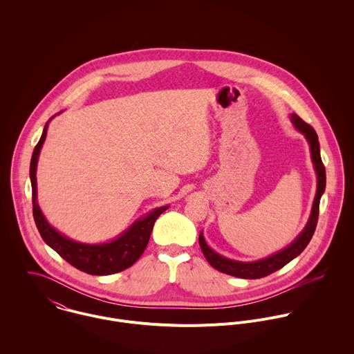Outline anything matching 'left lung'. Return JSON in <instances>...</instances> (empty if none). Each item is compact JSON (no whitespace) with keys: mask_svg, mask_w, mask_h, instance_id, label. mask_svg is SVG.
<instances>
[{"mask_svg":"<svg viewBox=\"0 0 354 354\" xmlns=\"http://www.w3.org/2000/svg\"><path fill=\"white\" fill-rule=\"evenodd\" d=\"M290 121L293 122L295 128L300 133H303L304 138L306 139V142L309 145L310 158H312L313 169L316 173V178H317L316 195L313 199L308 222H306L303 232L286 248H283L279 252L272 253L268 257L254 260V261H239V260L227 259V257L215 252L214 250H211L207 245L203 232H201L199 244H201L203 254L205 256L207 261L214 268H216L218 271H221L223 274L233 275L237 278H244V279H257V278L267 277V275L275 272L277 270L282 268L283 266H286L289 261H292L295 257H297L300 253L303 252L315 233L317 216H319V203H320V198L326 189V169H324V165L320 158V146H319V140H317V135H316L315 129L310 125H308L306 122H304L303 120L295 113L290 114Z\"/></svg>","mask_w":354,"mask_h":354,"instance_id":"1","label":"left lung"}]
</instances>
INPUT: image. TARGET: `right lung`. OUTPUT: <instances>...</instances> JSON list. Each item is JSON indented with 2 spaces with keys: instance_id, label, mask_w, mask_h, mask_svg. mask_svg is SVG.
Here are the masks:
<instances>
[{
  "instance_id": "right-lung-1",
  "label": "right lung",
  "mask_w": 354,
  "mask_h": 354,
  "mask_svg": "<svg viewBox=\"0 0 354 354\" xmlns=\"http://www.w3.org/2000/svg\"><path fill=\"white\" fill-rule=\"evenodd\" d=\"M54 117L55 115H53L46 122L42 136L32 152L31 165H30V178H31V187H32V212H34V221L37 223V227L44 241L50 247L51 250H54L62 259H65L69 264H72L77 270L91 275H110V274L120 272L131 267L143 254L149 244L156 218L163 211H166L169 205L153 208L149 214L135 221L125 232H122L120 236H117L109 243L86 244V243L75 241L66 237L65 234H61L45 218L38 204V191H37L38 158L46 139L49 122Z\"/></svg>"
}]
</instances>
